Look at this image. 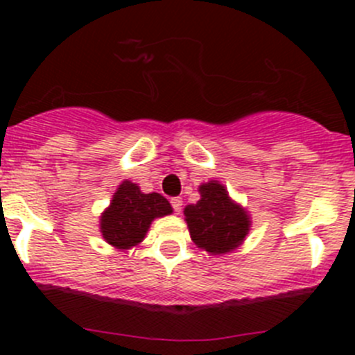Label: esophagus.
I'll list each match as a JSON object with an SVG mask.
<instances>
[{
  "mask_svg": "<svg viewBox=\"0 0 355 355\" xmlns=\"http://www.w3.org/2000/svg\"><path fill=\"white\" fill-rule=\"evenodd\" d=\"M170 202H171V207H173L175 213H177V214L180 213V211H182V204H184V202H182V199L180 198H171Z\"/></svg>",
  "mask_w": 355,
  "mask_h": 355,
  "instance_id": "1",
  "label": "esophagus"
}]
</instances>
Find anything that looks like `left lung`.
Instances as JSON below:
<instances>
[{"instance_id":"1","label":"left lung","mask_w":355,"mask_h":355,"mask_svg":"<svg viewBox=\"0 0 355 355\" xmlns=\"http://www.w3.org/2000/svg\"><path fill=\"white\" fill-rule=\"evenodd\" d=\"M200 200L185 207V220L192 241L211 254L230 252L242 244L249 232V218L234 204L218 182L200 185Z\"/></svg>"}]
</instances>
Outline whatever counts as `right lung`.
I'll return each mask as SVG.
<instances>
[{
    "mask_svg": "<svg viewBox=\"0 0 355 355\" xmlns=\"http://www.w3.org/2000/svg\"><path fill=\"white\" fill-rule=\"evenodd\" d=\"M170 213L171 206L163 196L142 194L137 185L125 180L101 216L103 237L118 249H128L144 239L155 218Z\"/></svg>",
    "mask_w": 355,
    "mask_h": 355,
    "instance_id": "1",
    "label": "right lung"
}]
</instances>
